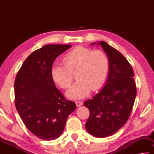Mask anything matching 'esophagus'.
<instances>
[{
  "label": "esophagus",
  "mask_w": 154,
  "mask_h": 154,
  "mask_svg": "<svg viewBox=\"0 0 154 154\" xmlns=\"http://www.w3.org/2000/svg\"><path fill=\"white\" fill-rule=\"evenodd\" d=\"M82 102H80V101H78V102H75V104H76V106L78 107L82 105Z\"/></svg>",
  "instance_id": "1"
}]
</instances>
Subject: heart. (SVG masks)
Here are the masks:
<instances>
[{"mask_svg": "<svg viewBox=\"0 0 154 154\" xmlns=\"http://www.w3.org/2000/svg\"><path fill=\"white\" fill-rule=\"evenodd\" d=\"M64 66L54 65L51 67L52 79L63 89L69 86L73 75L76 82L67 91L66 95L72 100L87 97L91 90L100 89L107 79L109 72V60L104 52L88 48L77 46L70 50L63 59Z\"/></svg>", "mask_w": 154, "mask_h": 154, "instance_id": "b5f03b06", "label": "heart"}]
</instances>
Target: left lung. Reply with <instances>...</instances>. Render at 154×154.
<instances>
[{
	"label": "left lung",
	"instance_id": "8db88e82",
	"mask_svg": "<svg viewBox=\"0 0 154 154\" xmlns=\"http://www.w3.org/2000/svg\"><path fill=\"white\" fill-rule=\"evenodd\" d=\"M100 45L109 60V72L102 89L84 102L90 115L85 128L90 134L97 138L117 132L129 118L137 95L134 71L122 53L105 42Z\"/></svg>",
	"mask_w": 154,
	"mask_h": 154
}]
</instances>
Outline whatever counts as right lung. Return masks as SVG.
Segmentation results:
<instances>
[{
    "instance_id": "right-lung-1",
    "label": "right lung",
    "mask_w": 154,
    "mask_h": 154,
    "mask_svg": "<svg viewBox=\"0 0 154 154\" xmlns=\"http://www.w3.org/2000/svg\"><path fill=\"white\" fill-rule=\"evenodd\" d=\"M71 45H46L27 57L14 82L15 105L27 129L42 140H54L63 132L74 102L55 86L50 70L56 58Z\"/></svg>"
}]
</instances>
